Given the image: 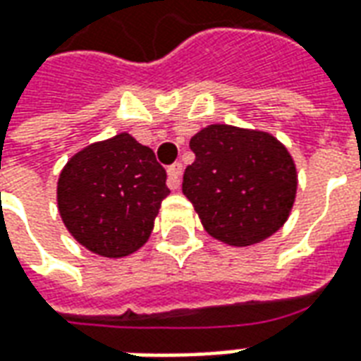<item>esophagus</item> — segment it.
Returning <instances> with one entry per match:
<instances>
[{
  "label": "esophagus",
  "mask_w": 361,
  "mask_h": 361,
  "mask_svg": "<svg viewBox=\"0 0 361 361\" xmlns=\"http://www.w3.org/2000/svg\"><path fill=\"white\" fill-rule=\"evenodd\" d=\"M181 172H183V166H181V162H173L172 166H168V188H170V189L180 188Z\"/></svg>",
  "instance_id": "1"
}]
</instances>
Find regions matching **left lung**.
Instances as JSON below:
<instances>
[{
  "label": "left lung",
  "mask_w": 361,
  "mask_h": 361,
  "mask_svg": "<svg viewBox=\"0 0 361 361\" xmlns=\"http://www.w3.org/2000/svg\"><path fill=\"white\" fill-rule=\"evenodd\" d=\"M189 147L195 162L181 191L208 233L247 247L281 228L295 202L296 168L274 135L214 124L195 133Z\"/></svg>",
  "instance_id": "8db88e82"
}]
</instances>
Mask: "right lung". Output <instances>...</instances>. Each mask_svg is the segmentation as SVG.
I'll list each match as a JSON object with an SVG mask.
<instances>
[{"instance_id":"right-lung-1","label":"right lung","mask_w":361,"mask_h":361,"mask_svg":"<svg viewBox=\"0 0 361 361\" xmlns=\"http://www.w3.org/2000/svg\"><path fill=\"white\" fill-rule=\"evenodd\" d=\"M170 189L153 149L130 133L93 143L61 172L57 202L74 239L92 252L122 258L149 239Z\"/></svg>"}]
</instances>
